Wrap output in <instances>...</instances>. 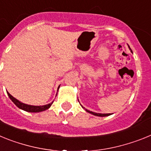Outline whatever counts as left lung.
<instances>
[{"mask_svg":"<svg viewBox=\"0 0 151 151\" xmlns=\"http://www.w3.org/2000/svg\"><path fill=\"white\" fill-rule=\"evenodd\" d=\"M129 49H130V50H131L130 47H129ZM82 107H83V106H82ZM84 109H85V108H84ZM85 110H86V111H87L88 113H91V114H93V115H94V116H108L111 115L110 113H94V112L90 111V110H88L87 109H85Z\"/></svg>","mask_w":151,"mask_h":151,"instance_id":"obj_1","label":"left lung"}]
</instances>
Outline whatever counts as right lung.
Here are the masks:
<instances>
[{"mask_svg": "<svg viewBox=\"0 0 151 151\" xmlns=\"http://www.w3.org/2000/svg\"><path fill=\"white\" fill-rule=\"evenodd\" d=\"M60 86L58 87V89H59ZM7 94L9 96V97L10 98L12 101H13L14 104H15L16 106L17 107H19L21 110H23L26 112H30V113H38V112H41V111H45V110H47L48 108H50V106H51L53 102L50 103V104H48L44 105V106H32V105H28L26 104H23V103L20 102L19 101H18L17 99H16L15 97H13L11 94L7 92Z\"/></svg>", "mask_w": 151, "mask_h": 151, "instance_id": "1", "label": "right lung"}]
</instances>
